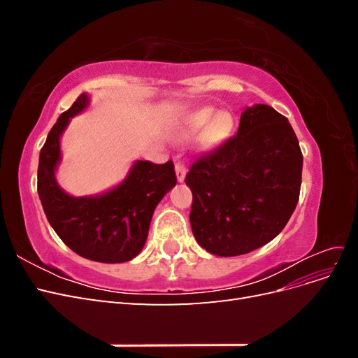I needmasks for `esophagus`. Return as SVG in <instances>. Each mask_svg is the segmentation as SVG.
<instances>
[{
  "mask_svg": "<svg viewBox=\"0 0 358 358\" xmlns=\"http://www.w3.org/2000/svg\"><path fill=\"white\" fill-rule=\"evenodd\" d=\"M176 178H178V182H183L185 180V175H187V169L185 166L182 164V162H176Z\"/></svg>",
  "mask_w": 358,
  "mask_h": 358,
  "instance_id": "obj_1",
  "label": "esophagus"
}]
</instances>
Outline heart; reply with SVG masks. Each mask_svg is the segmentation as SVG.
I'll return each instance as SVG.
<instances>
[{"label":"heart","instance_id":"1","mask_svg":"<svg viewBox=\"0 0 358 358\" xmlns=\"http://www.w3.org/2000/svg\"><path fill=\"white\" fill-rule=\"evenodd\" d=\"M204 127L197 138L199 149H209L220 145L233 129V116L229 112H216L213 107H201L182 117L175 129L179 142H187Z\"/></svg>","mask_w":358,"mask_h":358}]
</instances>
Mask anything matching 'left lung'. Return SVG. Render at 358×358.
<instances>
[{
  "label": "left lung",
  "instance_id": "left-lung-1",
  "mask_svg": "<svg viewBox=\"0 0 358 358\" xmlns=\"http://www.w3.org/2000/svg\"><path fill=\"white\" fill-rule=\"evenodd\" d=\"M301 167L288 119L267 104L246 107L237 134L200 157L185 178L197 243L236 257L273 241L297 206Z\"/></svg>",
  "mask_w": 358,
  "mask_h": 358
}]
</instances>
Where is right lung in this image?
<instances>
[{"instance_id":"1","label":"right lung","mask_w":358,"mask_h":358,"mask_svg":"<svg viewBox=\"0 0 358 358\" xmlns=\"http://www.w3.org/2000/svg\"><path fill=\"white\" fill-rule=\"evenodd\" d=\"M83 92L61 113L40 150L37 192L52 229L71 251L99 263H125L142 251L154 210L176 185L173 162L134 161L122 182L95 196L74 197L57 180L61 136L71 117L88 109Z\"/></svg>"}]
</instances>
